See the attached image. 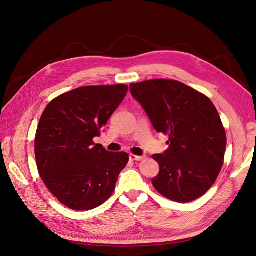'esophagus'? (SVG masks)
<instances>
[{"label":"esophagus","mask_w":256,"mask_h":256,"mask_svg":"<svg viewBox=\"0 0 256 256\" xmlns=\"http://www.w3.org/2000/svg\"><path fill=\"white\" fill-rule=\"evenodd\" d=\"M130 159L132 161H141L143 159H146V156H136V154H130Z\"/></svg>","instance_id":"obj_1"}]
</instances>
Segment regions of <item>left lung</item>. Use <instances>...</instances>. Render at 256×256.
<instances>
[{"instance_id":"left-lung-1","label":"left lung","mask_w":256,"mask_h":256,"mask_svg":"<svg viewBox=\"0 0 256 256\" xmlns=\"http://www.w3.org/2000/svg\"><path fill=\"white\" fill-rule=\"evenodd\" d=\"M152 126L168 135L170 148L152 154L160 172L152 180L163 196L192 202L212 186L224 163L226 132L214 104L180 82L152 80L130 84Z\"/></svg>"}]
</instances>
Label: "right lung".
Segmentation results:
<instances>
[{"instance_id": "obj_1", "label": "right lung", "mask_w": 256, "mask_h": 256, "mask_svg": "<svg viewBox=\"0 0 256 256\" xmlns=\"http://www.w3.org/2000/svg\"><path fill=\"white\" fill-rule=\"evenodd\" d=\"M126 84L88 86L60 95L46 106L36 135L38 174L50 192L73 210H91L114 192L128 162L93 139L124 100Z\"/></svg>"}]
</instances>
